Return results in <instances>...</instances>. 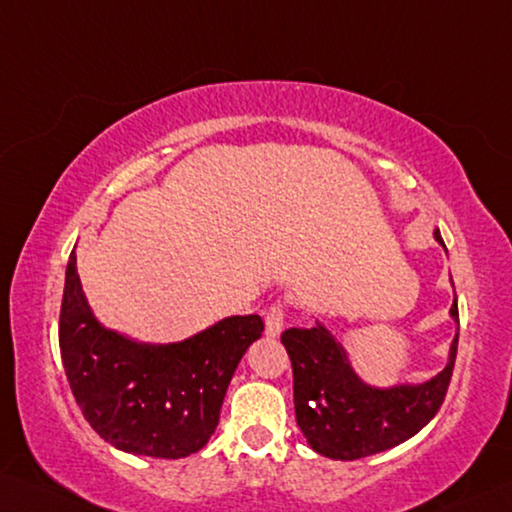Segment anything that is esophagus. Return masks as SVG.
I'll return each instance as SVG.
<instances>
[{"mask_svg": "<svg viewBox=\"0 0 512 512\" xmlns=\"http://www.w3.org/2000/svg\"><path fill=\"white\" fill-rule=\"evenodd\" d=\"M285 326V306L281 301H274L265 312V333L270 337H279Z\"/></svg>", "mask_w": 512, "mask_h": 512, "instance_id": "esophagus-1", "label": "esophagus"}]
</instances>
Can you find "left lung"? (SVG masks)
I'll return each instance as SVG.
<instances>
[{
	"label": "left lung",
	"instance_id": "1",
	"mask_svg": "<svg viewBox=\"0 0 512 512\" xmlns=\"http://www.w3.org/2000/svg\"><path fill=\"white\" fill-rule=\"evenodd\" d=\"M436 238L441 240L438 233ZM450 312L459 321L456 299ZM281 342L292 360L294 411L303 436L328 459L355 461L405 443L438 414L452 380L459 337L436 378L391 389H375L357 378L344 348L324 326L288 328Z\"/></svg>",
	"mask_w": 512,
	"mask_h": 512
}]
</instances>
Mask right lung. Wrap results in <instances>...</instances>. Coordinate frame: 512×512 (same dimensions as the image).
<instances>
[{"mask_svg":"<svg viewBox=\"0 0 512 512\" xmlns=\"http://www.w3.org/2000/svg\"><path fill=\"white\" fill-rule=\"evenodd\" d=\"M265 330L258 315L229 317L168 346L103 328L80 288L71 251L58 342L71 393L94 432L123 452L182 459L209 443L238 362Z\"/></svg>","mask_w":512,"mask_h":512,"instance_id":"add662e5","label":"right lung"}]
</instances>
